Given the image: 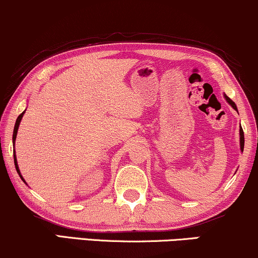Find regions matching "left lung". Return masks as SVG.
Listing matches in <instances>:
<instances>
[{
	"instance_id": "8db88e82",
	"label": "left lung",
	"mask_w": 258,
	"mask_h": 258,
	"mask_svg": "<svg viewBox=\"0 0 258 258\" xmlns=\"http://www.w3.org/2000/svg\"><path fill=\"white\" fill-rule=\"evenodd\" d=\"M225 99H226L227 102H229L230 105L233 107V109H236V110H237V107H236V105H234V102H233L232 100L230 99V97H227L226 95H225ZM239 135H240V150H242V152H243V150H244V132H243V128H242V127H240V130H239Z\"/></svg>"
}]
</instances>
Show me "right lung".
<instances>
[{"label":"right lung","mask_w":258,"mask_h":258,"mask_svg":"<svg viewBox=\"0 0 258 258\" xmlns=\"http://www.w3.org/2000/svg\"><path fill=\"white\" fill-rule=\"evenodd\" d=\"M24 113H25V112H22V113L20 114V115L18 116V119H16V122H15V126H14V132H13V144H14V143H15V139H16V133H18L19 125H20V121H21V119H22V115H24ZM14 163H15V168H16V171H18V174L20 175V170H19L18 163H16L15 155H14ZM20 177H21V180L25 182V180H24V178H22V176H21V175H20Z\"/></svg>","instance_id":"right-lung-1"}]
</instances>
